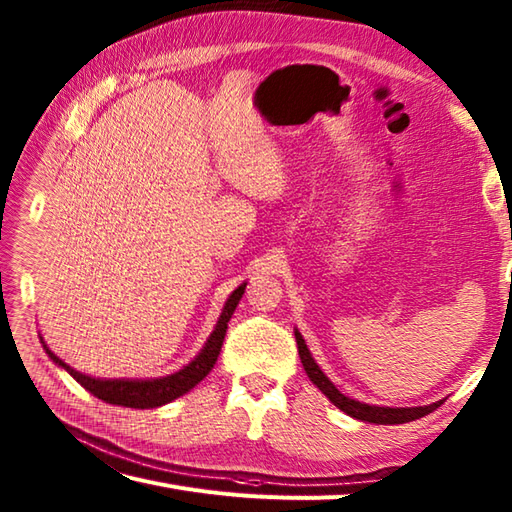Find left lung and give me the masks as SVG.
Listing matches in <instances>:
<instances>
[{
	"instance_id": "obj_1",
	"label": "left lung",
	"mask_w": 512,
	"mask_h": 512,
	"mask_svg": "<svg viewBox=\"0 0 512 512\" xmlns=\"http://www.w3.org/2000/svg\"><path fill=\"white\" fill-rule=\"evenodd\" d=\"M295 339H297L299 356H301V363H303V369H306L308 378L323 391L325 396L330 398L334 407H339L343 413H347V416H352L356 420L374 422V424H405L411 420L424 418L427 413L436 411L444 402V400H436V402H431V405H422V407H378V405H367V402H361V400H354L350 396L341 394V391L334 387L332 380L321 372V367L312 358L308 345H306V341H303L299 330H295Z\"/></svg>"
}]
</instances>
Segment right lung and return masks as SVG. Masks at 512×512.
I'll return each mask as SVG.
<instances>
[{
  "instance_id": "1",
  "label": "right lung",
  "mask_w": 512,
  "mask_h": 512,
  "mask_svg": "<svg viewBox=\"0 0 512 512\" xmlns=\"http://www.w3.org/2000/svg\"><path fill=\"white\" fill-rule=\"evenodd\" d=\"M244 290H246V281L242 286H237L231 292V297L224 301L220 319H217L211 336L206 339L198 356H195L189 365L178 369V372L160 376V378H96V376H88L83 372H76L74 367L61 361V358L46 345V341L41 339V343H43V350H46V354L50 356V361L54 365L65 369V372H68L76 380V383L88 389L90 394H94L99 400L110 402V405H121V407H132V409H156V407L167 405V402L187 394V391H191L202 378H206V374L211 372L215 361H217V356H220L228 321H231L237 303L244 295Z\"/></svg>"
}]
</instances>
